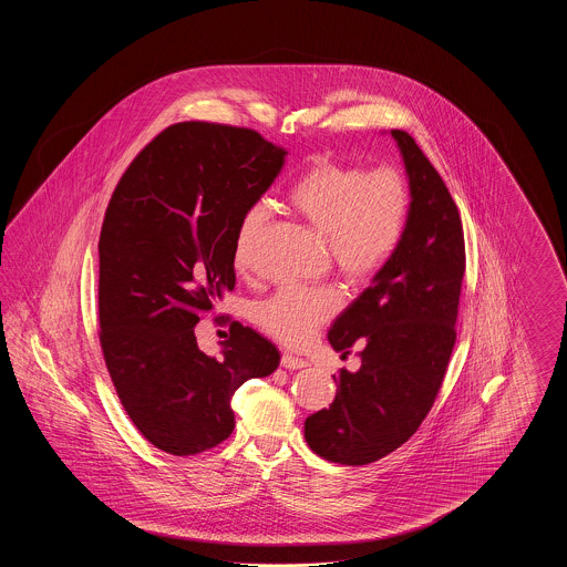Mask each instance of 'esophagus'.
<instances>
[{
	"mask_svg": "<svg viewBox=\"0 0 567 567\" xmlns=\"http://www.w3.org/2000/svg\"><path fill=\"white\" fill-rule=\"evenodd\" d=\"M280 365L287 368V370H301V368H308V361L301 359V357H296V354L285 352L282 359H280Z\"/></svg>",
	"mask_w": 567,
	"mask_h": 567,
	"instance_id": "obj_1",
	"label": "esophagus"
}]
</instances>
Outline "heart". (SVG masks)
Masks as SVG:
<instances>
[{"label": "heart", "instance_id": "heart-1", "mask_svg": "<svg viewBox=\"0 0 567 567\" xmlns=\"http://www.w3.org/2000/svg\"><path fill=\"white\" fill-rule=\"evenodd\" d=\"M289 208L324 240L327 259L349 282H368L404 238L410 189L398 167L323 162L312 165L287 195ZM266 220L261 206L244 213L234 238V266L248 268L250 246ZM340 308L336 287H282L252 310L255 323L282 344L308 342Z\"/></svg>", "mask_w": 567, "mask_h": 567}]
</instances>
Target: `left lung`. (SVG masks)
<instances>
[{
  "label": "left lung",
  "instance_id": "left-lung-1",
  "mask_svg": "<svg viewBox=\"0 0 567 567\" xmlns=\"http://www.w3.org/2000/svg\"><path fill=\"white\" fill-rule=\"evenodd\" d=\"M404 159L410 213L404 238L372 285L329 329L342 359L336 400L303 423L308 446L342 465H368L400 449L432 410L457 340L465 244L457 206L414 137L391 130Z\"/></svg>",
  "mask_w": 567,
  "mask_h": 567
}]
</instances>
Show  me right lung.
Wrapping results in <instances>:
<instances>
[{
	"mask_svg": "<svg viewBox=\"0 0 567 567\" xmlns=\"http://www.w3.org/2000/svg\"><path fill=\"white\" fill-rule=\"evenodd\" d=\"M287 151L246 127L204 121L163 130L130 163L100 234V344L140 433L176 457L227 440L231 398L270 377L280 352L238 321L220 359L195 324L236 287L234 238Z\"/></svg>",
	"mask_w": 567,
	"mask_h": 567,
	"instance_id": "add662e5",
	"label": "right lung"
}]
</instances>
